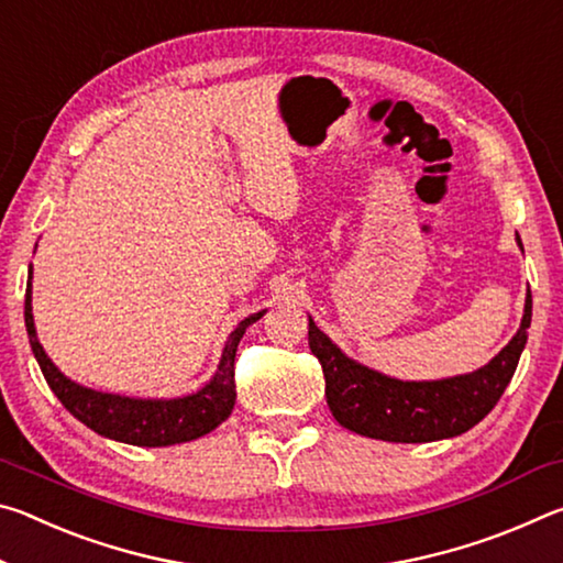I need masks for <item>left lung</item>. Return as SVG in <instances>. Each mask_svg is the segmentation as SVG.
I'll list each match as a JSON object with an SVG mask.
<instances>
[{"mask_svg":"<svg viewBox=\"0 0 563 563\" xmlns=\"http://www.w3.org/2000/svg\"><path fill=\"white\" fill-rule=\"evenodd\" d=\"M521 247V238L517 235ZM531 325V292H527L523 318L489 365L470 375L430 383H405L350 360L310 318L308 342L325 375V397L332 417L350 432L385 442H434L472 430L499 402L519 365Z\"/></svg>","mask_w":563,"mask_h":563,"instance_id":"1","label":"left lung"}]
</instances>
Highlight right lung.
Here are the masks:
<instances>
[{"label": "right lung", "mask_w": 563, "mask_h": 563, "mask_svg": "<svg viewBox=\"0 0 563 563\" xmlns=\"http://www.w3.org/2000/svg\"><path fill=\"white\" fill-rule=\"evenodd\" d=\"M265 312V310H263ZM263 312L247 316L238 322V328L228 335L221 362H218L211 383H206L198 393L174 399H139L121 397L111 393H97V389L76 385L74 379L59 373L46 355L40 338H36L34 316H32V268L30 283H26L24 298V322L26 335L42 375L52 393L69 412L101 437L136 446H168L198 440L213 432L218 424L225 422L235 405V350L247 325L263 318Z\"/></svg>", "instance_id": "1"}]
</instances>
